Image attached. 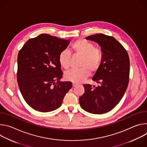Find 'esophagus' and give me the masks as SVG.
Masks as SVG:
<instances>
[{
    "mask_svg": "<svg viewBox=\"0 0 147 147\" xmlns=\"http://www.w3.org/2000/svg\"><path fill=\"white\" fill-rule=\"evenodd\" d=\"M77 86H78L77 84H76V83H75V82H73V87H76Z\"/></svg>",
    "mask_w": 147,
    "mask_h": 147,
    "instance_id": "34e87169",
    "label": "esophagus"
}]
</instances>
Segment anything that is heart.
<instances>
[{
    "instance_id": "1",
    "label": "heart",
    "mask_w": 147,
    "mask_h": 147,
    "mask_svg": "<svg viewBox=\"0 0 147 147\" xmlns=\"http://www.w3.org/2000/svg\"><path fill=\"white\" fill-rule=\"evenodd\" d=\"M71 49L75 55L82 57L79 66L81 69L66 72L65 78L67 81L80 83L89 76L90 73H95L99 69L103 60V52L101 48L95 47L93 43L84 39L74 41ZM71 59V53L69 51H63L59 54V63L65 69H69Z\"/></svg>"
}]
</instances>
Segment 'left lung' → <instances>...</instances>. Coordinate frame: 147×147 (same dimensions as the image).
I'll use <instances>...</instances> for the list:
<instances>
[{
	"instance_id": "obj_1",
	"label": "left lung",
	"mask_w": 147,
	"mask_h": 147,
	"mask_svg": "<svg viewBox=\"0 0 147 147\" xmlns=\"http://www.w3.org/2000/svg\"><path fill=\"white\" fill-rule=\"evenodd\" d=\"M97 42L103 52V60L92 80L97 87L86 84L85 92L80 97L81 107L93 114H103L113 109L123 96L129 81L128 53L113 36L103 34L87 36Z\"/></svg>"
}]
</instances>
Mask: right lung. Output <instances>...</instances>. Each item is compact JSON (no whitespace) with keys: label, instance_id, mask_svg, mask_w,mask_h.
<instances>
[{"label":"right lung","instance_id":"add662e5","mask_svg":"<svg viewBox=\"0 0 147 147\" xmlns=\"http://www.w3.org/2000/svg\"><path fill=\"white\" fill-rule=\"evenodd\" d=\"M69 40L48 34L28 39L18 52L17 80L25 101L32 109L48 112L59 108L72 87L60 82L63 72L59 56Z\"/></svg>","mask_w":147,"mask_h":147}]
</instances>
